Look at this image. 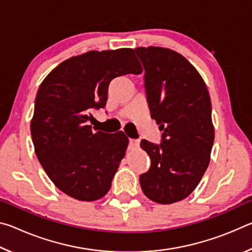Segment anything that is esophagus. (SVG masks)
<instances>
[{
    "label": "esophagus",
    "instance_id": "esophagus-1",
    "mask_svg": "<svg viewBox=\"0 0 252 252\" xmlns=\"http://www.w3.org/2000/svg\"><path fill=\"white\" fill-rule=\"evenodd\" d=\"M139 144H140V140H138V139H130L129 140V148L130 149L138 148Z\"/></svg>",
    "mask_w": 252,
    "mask_h": 252
}]
</instances>
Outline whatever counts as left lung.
<instances>
[{
  "label": "left lung",
  "mask_w": 252,
  "mask_h": 252,
  "mask_svg": "<svg viewBox=\"0 0 252 252\" xmlns=\"http://www.w3.org/2000/svg\"><path fill=\"white\" fill-rule=\"evenodd\" d=\"M134 51L144 69L151 118L163 131L160 144L140 143L151 159L140 185L152 201L178 202L197 188L210 162L215 140L210 96L201 75L181 54L158 46Z\"/></svg>",
  "instance_id": "left-lung-1"
}]
</instances>
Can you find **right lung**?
Instances as JSON below:
<instances>
[{
  "instance_id": "obj_1",
  "label": "right lung",
  "mask_w": 252,
  "mask_h": 252,
  "mask_svg": "<svg viewBox=\"0 0 252 252\" xmlns=\"http://www.w3.org/2000/svg\"><path fill=\"white\" fill-rule=\"evenodd\" d=\"M132 49L90 51L50 72L35 97L31 135L44 171L62 192L81 201L108 193L129 139L92 131V110L104 108L111 81L140 74Z\"/></svg>"
}]
</instances>
